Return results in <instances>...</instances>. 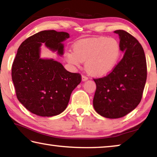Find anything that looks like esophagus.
Listing matches in <instances>:
<instances>
[{
	"mask_svg": "<svg viewBox=\"0 0 157 157\" xmlns=\"http://www.w3.org/2000/svg\"><path fill=\"white\" fill-rule=\"evenodd\" d=\"M88 78L85 75H82V81H86L87 80Z\"/></svg>",
	"mask_w": 157,
	"mask_h": 157,
	"instance_id": "esophagus-1",
	"label": "esophagus"
}]
</instances>
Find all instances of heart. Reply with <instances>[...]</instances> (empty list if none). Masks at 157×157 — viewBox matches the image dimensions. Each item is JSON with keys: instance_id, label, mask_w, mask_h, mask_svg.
Returning a JSON list of instances; mask_svg holds the SVG:
<instances>
[{"instance_id": "1", "label": "heart", "mask_w": 157, "mask_h": 157, "mask_svg": "<svg viewBox=\"0 0 157 157\" xmlns=\"http://www.w3.org/2000/svg\"><path fill=\"white\" fill-rule=\"evenodd\" d=\"M74 52L67 53V61L76 66L85 62L91 75L104 77L113 71L121 56V46L113 38L100 36L82 39L75 44Z\"/></svg>"}]
</instances>
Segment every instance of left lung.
Segmentation results:
<instances>
[{
  "label": "left lung",
  "mask_w": 157,
  "mask_h": 157,
  "mask_svg": "<svg viewBox=\"0 0 157 157\" xmlns=\"http://www.w3.org/2000/svg\"><path fill=\"white\" fill-rule=\"evenodd\" d=\"M120 36L123 58L111 73L93 79L97 89L93 106L99 115L118 118L134 110L141 101L147 79V62L143 48L132 35L116 30Z\"/></svg>",
  "instance_id": "8db88e82"
}]
</instances>
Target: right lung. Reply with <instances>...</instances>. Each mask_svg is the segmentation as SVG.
I'll return each instance as SVG.
<instances>
[{
	"mask_svg": "<svg viewBox=\"0 0 157 157\" xmlns=\"http://www.w3.org/2000/svg\"><path fill=\"white\" fill-rule=\"evenodd\" d=\"M69 37L67 32L44 30L29 36L18 48L12 65V79L19 101L32 113L47 117L61 113L72 92L81 82L79 73L70 72L60 63L39 56L41 43L63 55L61 42Z\"/></svg>",
	"mask_w": 157,
	"mask_h": 157,
	"instance_id": "obj_1",
	"label": "right lung"
}]
</instances>
